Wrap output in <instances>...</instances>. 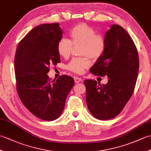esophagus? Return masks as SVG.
<instances>
[{
  "instance_id": "obj_1",
  "label": "esophagus",
  "mask_w": 151,
  "mask_h": 151,
  "mask_svg": "<svg viewBox=\"0 0 151 151\" xmlns=\"http://www.w3.org/2000/svg\"><path fill=\"white\" fill-rule=\"evenodd\" d=\"M82 82V79L80 77H78V76H75V82L76 84H78L79 82Z\"/></svg>"
}]
</instances>
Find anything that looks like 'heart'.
Wrapping results in <instances>:
<instances>
[{"instance_id":"obj_1","label":"heart","mask_w":151,"mask_h":151,"mask_svg":"<svg viewBox=\"0 0 151 151\" xmlns=\"http://www.w3.org/2000/svg\"><path fill=\"white\" fill-rule=\"evenodd\" d=\"M70 40L62 38L57 44L59 55L67 58L75 47L81 46V54L92 59H97L104 53L106 43L103 36L88 24L82 23L74 27L69 32ZM89 60L85 58H74L67 65V69L73 73L81 74L89 66Z\"/></svg>"}]
</instances>
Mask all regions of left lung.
<instances>
[{
	"label": "left lung",
	"instance_id": "left-lung-1",
	"mask_svg": "<svg viewBox=\"0 0 151 151\" xmlns=\"http://www.w3.org/2000/svg\"><path fill=\"white\" fill-rule=\"evenodd\" d=\"M106 49L90 69L108 77L106 84L86 80V103L95 118L108 120L120 113L132 96L139 70V58L133 40L123 27L111 25L105 33Z\"/></svg>",
	"mask_w": 151,
	"mask_h": 151
}]
</instances>
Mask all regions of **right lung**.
<instances>
[{"instance_id": "1", "label": "right lung", "mask_w": 151, "mask_h": 151, "mask_svg": "<svg viewBox=\"0 0 151 151\" xmlns=\"http://www.w3.org/2000/svg\"><path fill=\"white\" fill-rule=\"evenodd\" d=\"M59 23L43 24L30 30L19 42L14 65L17 90L22 102L35 116L45 121L58 118L74 79L61 76L50 81V65L60 62L57 44L62 38Z\"/></svg>"}]
</instances>
